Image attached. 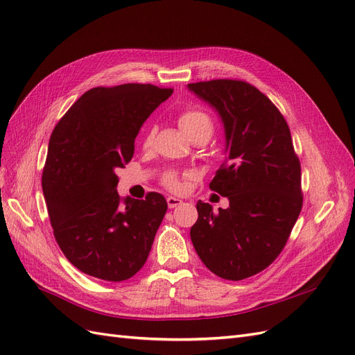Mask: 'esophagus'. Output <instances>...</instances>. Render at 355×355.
Here are the masks:
<instances>
[{
    "label": "esophagus",
    "instance_id": "34e87169",
    "mask_svg": "<svg viewBox=\"0 0 355 355\" xmlns=\"http://www.w3.org/2000/svg\"><path fill=\"white\" fill-rule=\"evenodd\" d=\"M182 202H184V201H182L178 197H167V206H168V209H175V207L180 206Z\"/></svg>",
    "mask_w": 355,
    "mask_h": 355
}]
</instances>
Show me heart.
I'll return each mask as SVG.
<instances>
[{"label": "heart", "mask_w": 355, "mask_h": 355, "mask_svg": "<svg viewBox=\"0 0 355 355\" xmlns=\"http://www.w3.org/2000/svg\"><path fill=\"white\" fill-rule=\"evenodd\" d=\"M178 123H179V127L184 130V133L192 139L196 136H200V135H204V136H209L213 133V121L210 115L202 111L200 108H187L182 111L179 114V118H178ZM154 137V130L151 128V130L148 132L146 137H145V144H151ZM164 185L168 187L170 189H179L180 188V182H179V178L178 175L175 173V171H168V173L166 175L164 178Z\"/></svg>", "instance_id": "b5f03b06"}]
</instances>
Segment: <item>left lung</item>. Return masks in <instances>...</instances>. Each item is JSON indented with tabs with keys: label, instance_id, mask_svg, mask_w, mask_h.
Instances as JSON below:
<instances>
[{
	"label": "left lung",
	"instance_id": "left-lung-1",
	"mask_svg": "<svg viewBox=\"0 0 355 355\" xmlns=\"http://www.w3.org/2000/svg\"><path fill=\"white\" fill-rule=\"evenodd\" d=\"M188 90L220 116L225 163L210 189L230 200L216 213L197 202L191 241L213 274L239 282L270 266L287 243L302 209L299 158L284 116L252 84L211 80Z\"/></svg>",
	"mask_w": 355,
	"mask_h": 355
}]
</instances>
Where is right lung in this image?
<instances>
[{"label":"right lung","mask_w":355,"mask_h":355,"mask_svg":"<svg viewBox=\"0 0 355 355\" xmlns=\"http://www.w3.org/2000/svg\"><path fill=\"white\" fill-rule=\"evenodd\" d=\"M171 93L153 84L94 87L50 136L42 192L60 250L84 274L124 282L148 259L167 201L158 192L121 201L116 168L132 159L142 124Z\"/></svg>","instance_id":"obj_1"}]
</instances>
